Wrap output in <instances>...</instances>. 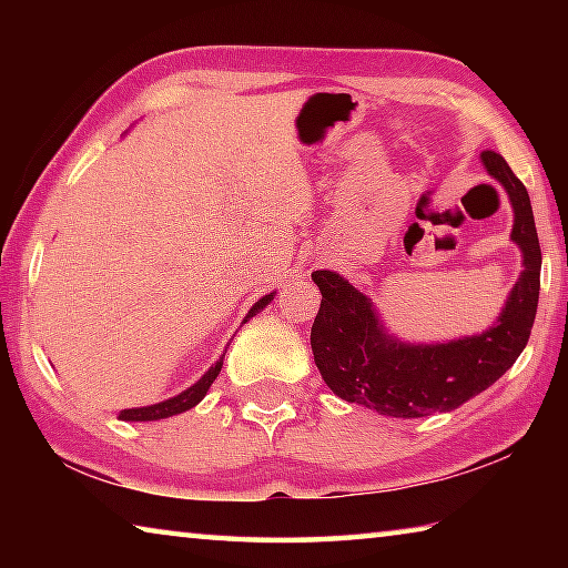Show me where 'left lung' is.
<instances>
[{
  "label": "left lung",
  "instance_id": "left-lung-1",
  "mask_svg": "<svg viewBox=\"0 0 568 568\" xmlns=\"http://www.w3.org/2000/svg\"><path fill=\"white\" fill-rule=\"evenodd\" d=\"M480 160L506 190L514 207L511 240L524 255V271L498 321L470 338L410 345L386 333L368 295L338 273L315 271L313 283L321 287L323 301L311 345L315 365L335 396L393 418L446 413L494 386L526 348L541 287V245L531 200L498 152H480Z\"/></svg>",
  "mask_w": 568,
  "mask_h": 568
}]
</instances>
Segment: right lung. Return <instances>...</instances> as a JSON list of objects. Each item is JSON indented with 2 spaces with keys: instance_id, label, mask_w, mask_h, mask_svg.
<instances>
[{
  "instance_id": "1",
  "label": "right lung",
  "mask_w": 568,
  "mask_h": 568,
  "mask_svg": "<svg viewBox=\"0 0 568 568\" xmlns=\"http://www.w3.org/2000/svg\"><path fill=\"white\" fill-rule=\"evenodd\" d=\"M271 301H273V293L261 297V301H257L253 307H250L247 318H253L255 313H261L263 307H265L267 303H271ZM247 318H245V321H247ZM220 368H223V358H220V361L213 365V368H210V371L205 373V376L195 383V386H190L187 390H182L180 396L168 398V400H162V403H155V406L124 408V410H120L118 418H122V420H160V418L178 416V413H182V410H190L192 406H197V403L205 398V393L210 390V386H213V381L217 378Z\"/></svg>"
}]
</instances>
